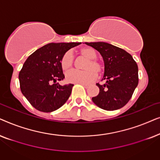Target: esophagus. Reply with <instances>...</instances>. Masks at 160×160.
<instances>
[{"label": "esophagus", "mask_w": 160, "mask_h": 160, "mask_svg": "<svg viewBox=\"0 0 160 160\" xmlns=\"http://www.w3.org/2000/svg\"><path fill=\"white\" fill-rule=\"evenodd\" d=\"M80 84H81V85H82L83 87H84L85 88H88V87H89V84H82V83H80Z\"/></svg>", "instance_id": "obj_1"}]
</instances>
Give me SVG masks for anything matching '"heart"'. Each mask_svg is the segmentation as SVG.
Returning <instances> with one entry per match:
<instances>
[{"mask_svg": "<svg viewBox=\"0 0 160 160\" xmlns=\"http://www.w3.org/2000/svg\"><path fill=\"white\" fill-rule=\"evenodd\" d=\"M78 53L86 60L83 63L82 71L73 70L65 75V79L68 83L73 84H87L92 82L96 78V74L99 75L104 69L103 64L97 59V52L93 48L85 47L78 50ZM73 64V57L70 52H66L60 60V65L64 71H68Z\"/></svg>", "mask_w": 160, "mask_h": 160, "instance_id": "1", "label": "heart"}]
</instances>
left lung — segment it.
<instances>
[{"label":"left lung","instance_id":"left-lung-1","mask_svg":"<svg viewBox=\"0 0 160 160\" xmlns=\"http://www.w3.org/2000/svg\"><path fill=\"white\" fill-rule=\"evenodd\" d=\"M100 52L104 60L105 72L102 80L97 83L99 94L93 97L94 103L106 111L122 108L129 102L138 84V68L130 54L125 50L105 42H85Z\"/></svg>","mask_w":160,"mask_h":160}]
</instances>
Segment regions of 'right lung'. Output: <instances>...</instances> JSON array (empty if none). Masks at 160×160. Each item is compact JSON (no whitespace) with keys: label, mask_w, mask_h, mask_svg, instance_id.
<instances>
[{"label":"right lung","mask_w":160,"mask_h":160,"mask_svg":"<svg viewBox=\"0 0 160 160\" xmlns=\"http://www.w3.org/2000/svg\"><path fill=\"white\" fill-rule=\"evenodd\" d=\"M81 43H50L28 57L19 73L22 93L37 110L49 113L60 108L71 94L73 84L62 86L63 54Z\"/></svg>","instance_id":"right-lung-1"}]
</instances>
